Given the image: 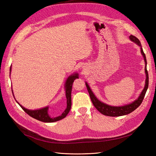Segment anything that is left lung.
Listing matches in <instances>:
<instances>
[{"instance_id": "1", "label": "left lung", "mask_w": 156, "mask_h": 156, "mask_svg": "<svg viewBox=\"0 0 156 156\" xmlns=\"http://www.w3.org/2000/svg\"><path fill=\"white\" fill-rule=\"evenodd\" d=\"M129 38H130L131 41L137 44L138 45L140 46L141 48V53L143 57L144 58L145 61V75H146V79H145V84L144 88L142 90L141 93L140 95L139 96L137 99L134 101L133 102H131L130 104L125 105L124 106H121V107H114V106H111L107 105L103 102L100 101L98 99L95 97L93 92L91 90V89L89 87L87 82H86V87L87 88V90L88 91L89 95H90V99L92 101V104L94 105L95 108L97 109V110L102 113V115H106V116H109V117H119V116H122V115H126L129 113H131V112L135 111L137 107H139L141 104L142 101H143L144 98L145 97V94L146 93V91L148 88V84H149V76H148V72L147 70V61H146V58H145V55L143 51V49H142L141 43L140 40L135 36L131 35L129 36Z\"/></svg>"}]
</instances>
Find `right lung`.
<instances>
[{
    "mask_svg": "<svg viewBox=\"0 0 156 156\" xmlns=\"http://www.w3.org/2000/svg\"><path fill=\"white\" fill-rule=\"evenodd\" d=\"M11 70V68H10V71ZM76 78H78V74H74L71 76H69L67 78V80H66V84H65V88H66L65 90H66V99H67V107H66L64 112H63L60 115L58 116V117H50L48 114V109H49L48 107H46L40 109H37V110H29V109H27L25 107H23V106L20 105L17 101L16 100L15 101L20 106H21V107L23 108V110L26 113H27L29 116H31V117L37 119L38 121L45 122H53L59 121L61 120V119L65 118L66 117V115L68 114L69 111H70L71 105H72L71 92H72V84L73 82H74L75 79ZM12 92H13L12 90ZM13 97H14V95H13Z\"/></svg>",
    "mask_w": 156,
    "mask_h": 156,
    "instance_id": "1",
    "label": "right lung"
}]
</instances>
